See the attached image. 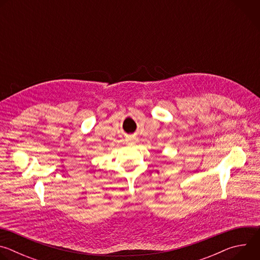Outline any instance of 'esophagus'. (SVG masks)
Masks as SVG:
<instances>
[{"instance_id": "esophagus-1", "label": "esophagus", "mask_w": 260, "mask_h": 260, "mask_svg": "<svg viewBox=\"0 0 260 260\" xmlns=\"http://www.w3.org/2000/svg\"><path fill=\"white\" fill-rule=\"evenodd\" d=\"M127 143H128L129 145H133V144L135 143V140H134L133 138H128V139H127Z\"/></svg>"}]
</instances>
